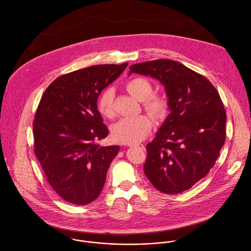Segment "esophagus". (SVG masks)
Listing matches in <instances>:
<instances>
[{"label":"esophagus","instance_id":"34e87169","mask_svg":"<svg viewBox=\"0 0 251 251\" xmlns=\"http://www.w3.org/2000/svg\"><path fill=\"white\" fill-rule=\"evenodd\" d=\"M134 148H138V149H141V150H145V146L143 144H138V145H134L133 146Z\"/></svg>","mask_w":251,"mask_h":251}]
</instances>
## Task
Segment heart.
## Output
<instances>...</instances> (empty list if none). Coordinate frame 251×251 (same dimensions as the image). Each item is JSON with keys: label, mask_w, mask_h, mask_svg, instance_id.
I'll list each match as a JSON object with an SVG mask.
<instances>
[{"label": "heart", "mask_w": 251, "mask_h": 251, "mask_svg": "<svg viewBox=\"0 0 251 251\" xmlns=\"http://www.w3.org/2000/svg\"><path fill=\"white\" fill-rule=\"evenodd\" d=\"M126 88L127 92L138 100H141L146 111L155 119L163 118L168 110L167 100L158 95H151L152 86L151 82L136 77L129 80ZM98 110L101 116L112 118L114 116V91L107 88L98 99ZM151 129V123L148 117L140 115L132 118H124L112 126L111 134L118 143L136 144L145 139Z\"/></svg>", "instance_id": "heart-1"}]
</instances>
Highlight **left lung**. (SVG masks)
Here are the masks:
<instances>
[{"instance_id":"1","label":"left lung","mask_w":251,"mask_h":251,"mask_svg":"<svg viewBox=\"0 0 251 251\" xmlns=\"http://www.w3.org/2000/svg\"><path fill=\"white\" fill-rule=\"evenodd\" d=\"M157 79L170 114L147 145L144 173L159 191L178 194L207 176L225 142L226 113L219 94L203 75L172 60L159 59L129 67Z\"/></svg>"}]
</instances>
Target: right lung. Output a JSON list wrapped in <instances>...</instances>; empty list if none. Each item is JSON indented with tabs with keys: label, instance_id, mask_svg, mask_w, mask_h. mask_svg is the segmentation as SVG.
<instances>
[{
	"label": "right lung",
	"instance_id": "1",
	"mask_svg": "<svg viewBox=\"0 0 251 251\" xmlns=\"http://www.w3.org/2000/svg\"><path fill=\"white\" fill-rule=\"evenodd\" d=\"M98 65L58 77L45 90L34 120L35 153L52 188L64 200H96L119 146L97 143L109 133L98 98L127 67Z\"/></svg>",
	"mask_w": 251,
	"mask_h": 251
}]
</instances>
